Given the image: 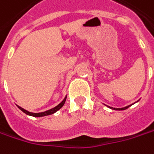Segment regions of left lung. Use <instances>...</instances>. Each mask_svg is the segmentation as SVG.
I'll list each match as a JSON object with an SVG mask.
<instances>
[{
  "mask_svg": "<svg viewBox=\"0 0 154 154\" xmlns=\"http://www.w3.org/2000/svg\"><path fill=\"white\" fill-rule=\"evenodd\" d=\"M130 106H126V107H123V108H113L114 110H125V109H127V108H128ZM110 108H112V107H110Z\"/></svg>",
  "mask_w": 154,
  "mask_h": 154,
  "instance_id": "1",
  "label": "left lung"
}]
</instances>
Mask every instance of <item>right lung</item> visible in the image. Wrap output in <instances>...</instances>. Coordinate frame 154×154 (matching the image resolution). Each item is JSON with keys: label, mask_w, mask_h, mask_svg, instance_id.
Segmentation results:
<instances>
[{"label": "right lung", "mask_w": 154, "mask_h": 154, "mask_svg": "<svg viewBox=\"0 0 154 154\" xmlns=\"http://www.w3.org/2000/svg\"><path fill=\"white\" fill-rule=\"evenodd\" d=\"M66 99V97L65 99L62 100V102H60V103L59 104L58 106H56L55 107L52 108V109H50V110H48V111L43 112H37V113H34V112H28V111H27V110H25V109H23V108H22V107H20V106H18V107H19L20 109L23 112H25L26 114H27V115L34 116V117H42V116H47V115H50V114H53V113H54L55 112H57L59 109H60V108L63 106V105L65 104Z\"/></svg>", "instance_id": "add662e5"}]
</instances>
